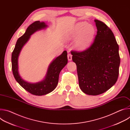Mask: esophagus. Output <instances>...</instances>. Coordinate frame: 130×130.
Wrapping results in <instances>:
<instances>
[{"label":"esophagus","mask_w":130,"mask_h":130,"mask_svg":"<svg viewBox=\"0 0 130 130\" xmlns=\"http://www.w3.org/2000/svg\"><path fill=\"white\" fill-rule=\"evenodd\" d=\"M67 58H68V61H71V60H72V55H71V54L70 53H68Z\"/></svg>","instance_id":"1"}]
</instances>
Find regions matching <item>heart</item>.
Here are the masks:
<instances>
[{
    "label": "heart",
    "instance_id": "obj_1",
    "mask_svg": "<svg viewBox=\"0 0 130 130\" xmlns=\"http://www.w3.org/2000/svg\"><path fill=\"white\" fill-rule=\"evenodd\" d=\"M96 30L94 26L86 22L78 23L72 29L67 32L65 35L67 40L76 39L78 38L75 44V48L78 50L87 49L93 41Z\"/></svg>",
    "mask_w": 130,
    "mask_h": 130
}]
</instances>
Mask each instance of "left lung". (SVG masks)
Segmentation results:
<instances>
[{"instance_id":"8db88e82","label":"left lung","mask_w":130,"mask_h":130,"mask_svg":"<svg viewBox=\"0 0 130 130\" xmlns=\"http://www.w3.org/2000/svg\"><path fill=\"white\" fill-rule=\"evenodd\" d=\"M95 22L97 32L93 43L84 51L71 52L80 88L92 96L103 93L116 83L120 63L119 46L113 32L102 22Z\"/></svg>"}]
</instances>
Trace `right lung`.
Here are the masks:
<instances>
[{
	"label": "right lung",
	"mask_w": 130,
	"mask_h": 130,
	"mask_svg": "<svg viewBox=\"0 0 130 130\" xmlns=\"http://www.w3.org/2000/svg\"><path fill=\"white\" fill-rule=\"evenodd\" d=\"M46 27L47 25L44 22L40 21H36L31 24L25 34L18 39L12 53V69L16 81L26 90L36 96L46 95L55 88L58 83L60 72L68 62L67 52L65 50L49 65L46 77L43 81L31 83L25 81L20 76L18 72V59L22 48L29 40L30 35L36 31Z\"/></svg>",
	"instance_id": "right-lung-1"
}]
</instances>
